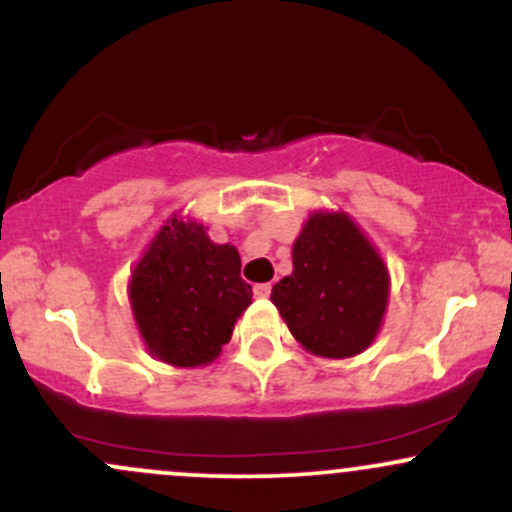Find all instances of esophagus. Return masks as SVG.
I'll list each match as a JSON object with an SVG mask.
<instances>
[{
	"instance_id": "esophagus-1",
	"label": "esophagus",
	"mask_w": 512,
	"mask_h": 512,
	"mask_svg": "<svg viewBox=\"0 0 512 512\" xmlns=\"http://www.w3.org/2000/svg\"><path fill=\"white\" fill-rule=\"evenodd\" d=\"M252 293H255V298H269V293H272V284H255L252 286Z\"/></svg>"
}]
</instances>
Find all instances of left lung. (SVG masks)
Masks as SVG:
<instances>
[{
  "instance_id": "left-lung-1",
  "label": "left lung",
  "mask_w": 512,
  "mask_h": 512,
  "mask_svg": "<svg viewBox=\"0 0 512 512\" xmlns=\"http://www.w3.org/2000/svg\"><path fill=\"white\" fill-rule=\"evenodd\" d=\"M387 269L344 214H313L293 245V272L274 284L272 303L293 337L317 356L361 354L380 330Z\"/></svg>"
}]
</instances>
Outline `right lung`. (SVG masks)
I'll use <instances>...</instances> for the list:
<instances>
[{
  "mask_svg": "<svg viewBox=\"0 0 512 512\" xmlns=\"http://www.w3.org/2000/svg\"><path fill=\"white\" fill-rule=\"evenodd\" d=\"M129 301L151 354L192 368L221 354L252 289L233 245H214L204 226L173 216L134 269Z\"/></svg>",
  "mask_w": 512,
  "mask_h": 512,
  "instance_id": "right-lung-1",
  "label": "right lung"
}]
</instances>
